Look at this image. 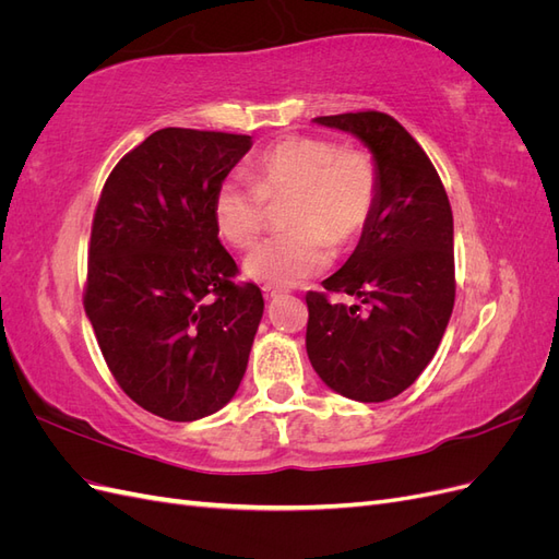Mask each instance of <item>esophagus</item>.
Listing matches in <instances>:
<instances>
[{
  "label": "esophagus",
  "instance_id": "34e87169",
  "mask_svg": "<svg viewBox=\"0 0 559 559\" xmlns=\"http://www.w3.org/2000/svg\"><path fill=\"white\" fill-rule=\"evenodd\" d=\"M263 296H265V300H277L282 296V292L275 289V286H263Z\"/></svg>",
  "mask_w": 559,
  "mask_h": 559
}]
</instances>
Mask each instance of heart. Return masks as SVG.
I'll use <instances>...</instances> for the list:
<instances>
[{
    "label": "heart",
    "mask_w": 559,
    "mask_h": 559,
    "mask_svg": "<svg viewBox=\"0 0 559 559\" xmlns=\"http://www.w3.org/2000/svg\"><path fill=\"white\" fill-rule=\"evenodd\" d=\"M245 177H228L214 195V224L233 247L257 245L267 226L270 202L292 198L286 224L245 259L249 280L292 286L331 263L333 245L354 242L378 200L376 163L364 151L331 140L292 138L265 148Z\"/></svg>",
    "instance_id": "1"
}]
</instances>
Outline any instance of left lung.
Wrapping results in <instances>:
<instances>
[{
    "label": "left lung",
    "mask_w": 559,
    "mask_h": 559,
    "mask_svg": "<svg viewBox=\"0 0 559 559\" xmlns=\"http://www.w3.org/2000/svg\"><path fill=\"white\" fill-rule=\"evenodd\" d=\"M373 154L378 200L357 249L321 282L361 306L310 292L306 347L326 386L361 403L408 389L441 345L454 306V228L448 193L421 146L392 116L357 111L319 116Z\"/></svg>",
    "instance_id": "8db88e82"
}]
</instances>
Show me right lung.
Wrapping results in <instances>:
<instances>
[{
	"label": "right lung",
	"mask_w": 559,
	"mask_h": 559,
	"mask_svg": "<svg viewBox=\"0 0 559 559\" xmlns=\"http://www.w3.org/2000/svg\"><path fill=\"white\" fill-rule=\"evenodd\" d=\"M249 148V134L156 130L97 202L83 308L116 382L163 419L214 415L245 378L263 296L233 282L214 195Z\"/></svg>",
	"instance_id": "obj_1"
}]
</instances>
